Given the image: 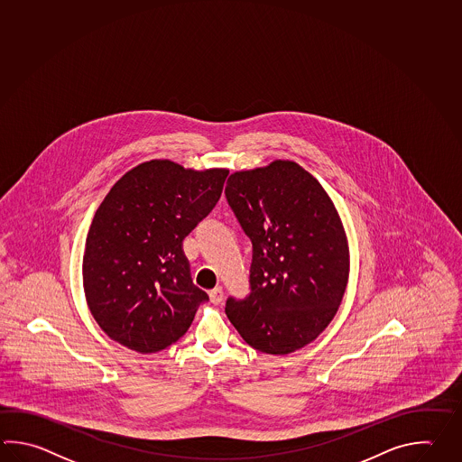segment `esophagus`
<instances>
[{
	"mask_svg": "<svg viewBox=\"0 0 462 462\" xmlns=\"http://www.w3.org/2000/svg\"><path fill=\"white\" fill-rule=\"evenodd\" d=\"M208 296H210V301L214 302V304H220V302L224 301V290L220 286H217V288L208 291Z\"/></svg>",
	"mask_w": 462,
	"mask_h": 462,
	"instance_id": "1",
	"label": "esophagus"
}]
</instances>
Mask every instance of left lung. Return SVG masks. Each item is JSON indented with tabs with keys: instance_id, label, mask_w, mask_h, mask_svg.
<instances>
[{
	"instance_id": "left-lung-1",
	"label": "left lung",
	"mask_w": 462,
	"mask_h": 462,
	"mask_svg": "<svg viewBox=\"0 0 462 462\" xmlns=\"http://www.w3.org/2000/svg\"><path fill=\"white\" fill-rule=\"evenodd\" d=\"M226 202L252 240L250 294L226 314L248 346L286 356L329 326L348 280L347 236L328 192L292 161L234 172Z\"/></svg>"
}]
</instances>
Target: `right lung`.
Returning <instances> with one entry per match:
<instances>
[{"label": "right lung", "mask_w": 462, "mask_h": 462, "mask_svg": "<svg viewBox=\"0 0 462 462\" xmlns=\"http://www.w3.org/2000/svg\"><path fill=\"white\" fill-rule=\"evenodd\" d=\"M226 176L152 160L105 196L87 236L82 273L88 310L110 339L152 354L188 332L208 296L192 282L182 242L216 208Z\"/></svg>", "instance_id": "1"}]
</instances>
